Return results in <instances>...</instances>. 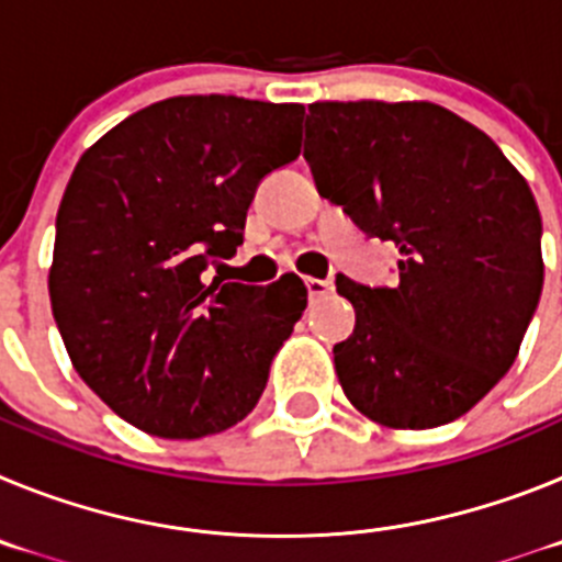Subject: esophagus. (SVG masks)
<instances>
[{
	"instance_id": "obj_1",
	"label": "esophagus",
	"mask_w": 562,
	"mask_h": 562,
	"mask_svg": "<svg viewBox=\"0 0 562 562\" xmlns=\"http://www.w3.org/2000/svg\"><path fill=\"white\" fill-rule=\"evenodd\" d=\"M306 292H310V301H315V297L321 295H329L331 290H335V281L331 278H306Z\"/></svg>"
}]
</instances>
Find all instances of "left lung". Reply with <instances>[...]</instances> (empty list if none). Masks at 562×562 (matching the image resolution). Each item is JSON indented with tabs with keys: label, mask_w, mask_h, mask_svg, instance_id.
Listing matches in <instances>:
<instances>
[{
	"label": "left lung",
	"mask_w": 562,
	"mask_h": 562,
	"mask_svg": "<svg viewBox=\"0 0 562 562\" xmlns=\"http://www.w3.org/2000/svg\"><path fill=\"white\" fill-rule=\"evenodd\" d=\"M317 193L400 247V281L337 278L357 312L335 346L357 411L389 428L459 419L509 371L543 290L540 211L473 123L436 103H312Z\"/></svg>",
	"instance_id": "left-lung-1"
}]
</instances>
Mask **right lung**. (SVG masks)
<instances>
[{
    "label": "right lung",
    "mask_w": 562,
    "mask_h": 562,
    "mask_svg": "<svg viewBox=\"0 0 562 562\" xmlns=\"http://www.w3.org/2000/svg\"><path fill=\"white\" fill-rule=\"evenodd\" d=\"M301 103L182 95L134 112L78 160L56 220L49 301L69 360L114 414L162 439L245 419L306 310L207 267L236 256L267 173L301 154Z\"/></svg>",
    "instance_id": "obj_1"
}]
</instances>
